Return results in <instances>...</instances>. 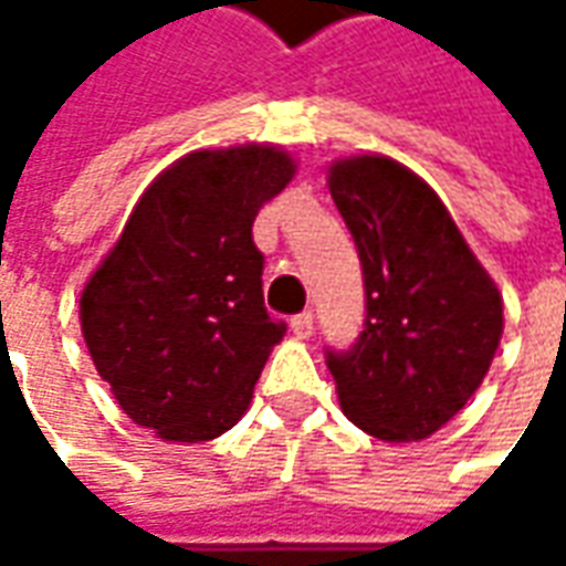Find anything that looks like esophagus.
<instances>
[{
  "label": "esophagus",
  "mask_w": 566,
  "mask_h": 566,
  "mask_svg": "<svg viewBox=\"0 0 566 566\" xmlns=\"http://www.w3.org/2000/svg\"><path fill=\"white\" fill-rule=\"evenodd\" d=\"M291 331H294L296 339H308L312 331H315V318H312V312H300L291 318Z\"/></svg>",
  "instance_id": "34e87169"
}]
</instances>
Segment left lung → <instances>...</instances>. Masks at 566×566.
<instances>
[{
    "instance_id": "obj_1",
    "label": "left lung",
    "mask_w": 566,
    "mask_h": 566,
    "mask_svg": "<svg viewBox=\"0 0 566 566\" xmlns=\"http://www.w3.org/2000/svg\"><path fill=\"white\" fill-rule=\"evenodd\" d=\"M327 185L367 294L357 343L327 348L339 406L369 437L427 439L485 379L503 333V296L433 187L403 163L381 154L336 160Z\"/></svg>"
}]
</instances>
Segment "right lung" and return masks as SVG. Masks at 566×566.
Segmentation results:
<instances>
[{"mask_svg":"<svg viewBox=\"0 0 566 566\" xmlns=\"http://www.w3.org/2000/svg\"><path fill=\"white\" fill-rule=\"evenodd\" d=\"M294 172L272 145L187 154L150 181L84 284L81 333L96 373L166 442L227 433L282 343L251 227Z\"/></svg>","mask_w":566,"mask_h":566,"instance_id":"1","label":"right lung"}]
</instances>
